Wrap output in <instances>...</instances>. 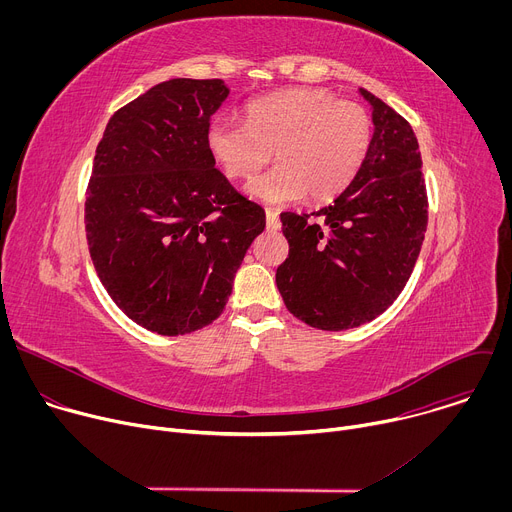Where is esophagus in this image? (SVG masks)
Wrapping results in <instances>:
<instances>
[{
	"instance_id": "34e87169",
	"label": "esophagus",
	"mask_w": 512,
	"mask_h": 512,
	"mask_svg": "<svg viewBox=\"0 0 512 512\" xmlns=\"http://www.w3.org/2000/svg\"><path fill=\"white\" fill-rule=\"evenodd\" d=\"M265 216H267V229L269 231H279L281 229V223H279V214L275 212V210H267L265 212Z\"/></svg>"
}]
</instances>
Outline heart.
<instances>
[{"instance_id":"heart-1","label":"heart","mask_w":512,"mask_h":512,"mask_svg":"<svg viewBox=\"0 0 512 512\" xmlns=\"http://www.w3.org/2000/svg\"><path fill=\"white\" fill-rule=\"evenodd\" d=\"M245 121L214 117L206 145L214 162L233 180H251L271 160L279 162L249 184V194L285 206L306 194L338 196L360 172L373 143L367 109L340 101L324 89H289L251 101Z\"/></svg>"}]
</instances>
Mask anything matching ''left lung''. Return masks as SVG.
Segmentation results:
<instances>
[{
	"label": "left lung",
	"instance_id": "left-lung-1",
	"mask_svg": "<svg viewBox=\"0 0 512 512\" xmlns=\"http://www.w3.org/2000/svg\"><path fill=\"white\" fill-rule=\"evenodd\" d=\"M373 143L356 178L312 214L281 212L289 243L275 281L285 308L318 330L381 316L403 291L427 229V190L407 119L373 93Z\"/></svg>",
	"mask_w": 512,
	"mask_h": 512
}]
</instances>
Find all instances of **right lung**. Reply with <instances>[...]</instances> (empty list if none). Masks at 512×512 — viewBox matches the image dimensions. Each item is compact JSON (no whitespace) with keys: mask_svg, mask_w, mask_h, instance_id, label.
I'll return each mask as SVG.
<instances>
[{"mask_svg":"<svg viewBox=\"0 0 512 512\" xmlns=\"http://www.w3.org/2000/svg\"><path fill=\"white\" fill-rule=\"evenodd\" d=\"M229 97L221 79H172L113 113L85 200L93 265L119 310L182 336L223 314L265 210L239 194L206 145Z\"/></svg>","mask_w":512,"mask_h":512,"instance_id":"add662e5","label":"right lung"}]
</instances>
